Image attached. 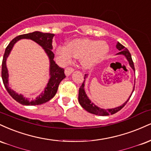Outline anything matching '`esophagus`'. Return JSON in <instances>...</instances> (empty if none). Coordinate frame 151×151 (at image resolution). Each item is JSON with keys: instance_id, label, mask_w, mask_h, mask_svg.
<instances>
[{"instance_id": "obj_1", "label": "esophagus", "mask_w": 151, "mask_h": 151, "mask_svg": "<svg viewBox=\"0 0 151 151\" xmlns=\"http://www.w3.org/2000/svg\"><path fill=\"white\" fill-rule=\"evenodd\" d=\"M73 71H74L73 68H70V67H68V68H66L65 69V75L66 76H70Z\"/></svg>"}]
</instances>
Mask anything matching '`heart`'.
Here are the masks:
<instances>
[{
	"instance_id": "heart-1",
	"label": "heart",
	"mask_w": 151,
	"mask_h": 151,
	"mask_svg": "<svg viewBox=\"0 0 151 151\" xmlns=\"http://www.w3.org/2000/svg\"><path fill=\"white\" fill-rule=\"evenodd\" d=\"M109 50V46L104 41L76 39L68 44L58 46L56 54L61 64L70 63L74 57L79 58L83 68L88 70L102 61Z\"/></svg>"
}]
</instances>
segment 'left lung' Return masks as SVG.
<instances>
[{
  "mask_svg": "<svg viewBox=\"0 0 151 151\" xmlns=\"http://www.w3.org/2000/svg\"><path fill=\"white\" fill-rule=\"evenodd\" d=\"M116 49L119 51V52L117 53L116 55H123V56H125V58H127V60L129 62V64L130 65V67L132 68L133 70L135 71V68H134V62L132 61V56H131L130 52H129L128 49L127 48H125V47H124L122 44H120L119 42H117L116 45ZM88 78V74L85 75L84 77V82L83 83L82 86H81L79 89V94H78V102L82 106V107L83 109H85L88 112L91 113V114H95V115H99V116H108L109 114H114L115 113H116L117 111H119L125 106V104L127 103V102L129 100L131 96H132L133 92L134 90V89L132 90V93L131 94V95L129 96L126 102L124 103L123 104H122L121 106L115 108H111V109H102V108L97 107V105H95V104L93 103V102H91V100H90L89 97H88V95H86V91H85V81H86V79ZM134 86H135V83H134Z\"/></svg>",
  "mask_w": 151,
  "mask_h": 151,
  "instance_id": "1",
  "label": "left lung"
}]
</instances>
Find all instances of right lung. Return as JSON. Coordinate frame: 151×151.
I'll return each instance as SVG.
<instances>
[{"mask_svg":"<svg viewBox=\"0 0 151 151\" xmlns=\"http://www.w3.org/2000/svg\"><path fill=\"white\" fill-rule=\"evenodd\" d=\"M54 34L51 33H44L42 32L35 31L31 33L24 34V35H19L14 38L8 47H6L5 51L4 56H3V62H2V79H3V84L5 89L8 93L10 94L14 100L19 102L22 105L32 106V105H39L48 102L51 98L54 97L57 92L59 83L63 79L65 78L64 75V70L63 68H60L58 65L55 63L54 61V54L52 52V40L54 37ZM26 38V39H31L38 43L42 47L44 50L47 54L50 60V78L49 79L47 86L45 88L44 91L41 93L35 99L30 100L24 97L22 94H18L14 91L9 87L8 82V70L6 65V58L11 52L14 45L20 39Z\"/></svg>","mask_w":151,"mask_h":151,"instance_id":"add662e5","label":"right lung"}]
</instances>
